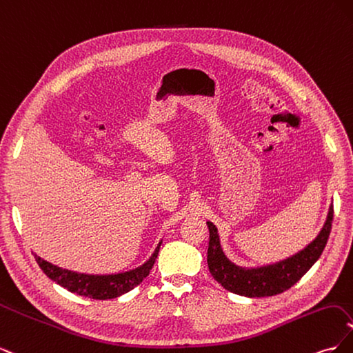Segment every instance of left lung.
Masks as SVG:
<instances>
[{
	"mask_svg": "<svg viewBox=\"0 0 353 353\" xmlns=\"http://www.w3.org/2000/svg\"><path fill=\"white\" fill-rule=\"evenodd\" d=\"M334 209L328 210L325 225L319 232V236L307 245L306 249L299 252L283 262L271 266H265L259 270H241L232 265L221 249L218 230L212 222H208L209 227V249H208V265L213 279H215L227 290L248 296V297H265L275 296L288 290L309 271V268L321 256L331 225H333Z\"/></svg>",
	"mask_w": 353,
	"mask_h": 353,
	"instance_id": "left-lung-1",
	"label": "left lung"
}]
</instances>
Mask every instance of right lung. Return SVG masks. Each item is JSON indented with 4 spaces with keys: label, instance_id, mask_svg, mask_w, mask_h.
<instances>
[{
    "label": "right lung",
    "instance_id": "add662e5",
    "mask_svg": "<svg viewBox=\"0 0 353 353\" xmlns=\"http://www.w3.org/2000/svg\"><path fill=\"white\" fill-rule=\"evenodd\" d=\"M160 244L157 245V249L154 250L152 258L148 259L143 266H140V268L130 272L114 274V275L77 274L68 270H61L56 265H51L47 261L41 259L39 256H35V259L39 265V268L44 271V274L48 276V279L56 281L61 287L68 288L69 292L77 293L79 296L104 301V299H113L132 290L135 285H138L145 279L148 272H150V270L153 268L159 249H160Z\"/></svg>",
    "mask_w": 353,
    "mask_h": 353
}]
</instances>
